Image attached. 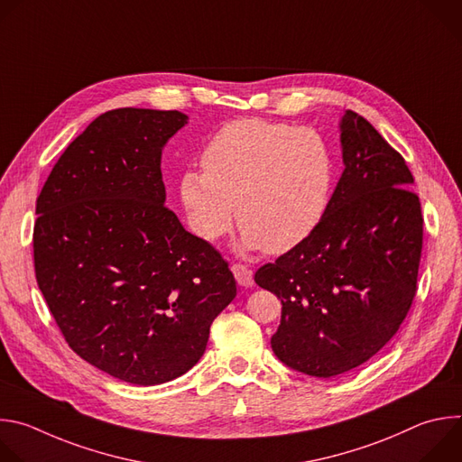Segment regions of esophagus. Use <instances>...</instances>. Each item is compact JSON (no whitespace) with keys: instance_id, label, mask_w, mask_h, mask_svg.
<instances>
[{"instance_id":"1","label":"esophagus","mask_w":462,"mask_h":462,"mask_svg":"<svg viewBox=\"0 0 462 462\" xmlns=\"http://www.w3.org/2000/svg\"><path fill=\"white\" fill-rule=\"evenodd\" d=\"M232 273H234V278H236L237 285H241V287H252L254 285L252 271L248 267L241 265V263H234Z\"/></svg>"}]
</instances>
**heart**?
I'll list each match as a JSON object with an SVG mask.
<instances>
[{"label":"heart","mask_w":462,"mask_h":462,"mask_svg":"<svg viewBox=\"0 0 462 462\" xmlns=\"http://www.w3.org/2000/svg\"><path fill=\"white\" fill-rule=\"evenodd\" d=\"M203 171L179 179L191 230L205 241L237 221L245 250L285 254L323 221L335 189V159L310 127L239 118L219 127L201 153Z\"/></svg>","instance_id":"heart-1"}]
</instances>
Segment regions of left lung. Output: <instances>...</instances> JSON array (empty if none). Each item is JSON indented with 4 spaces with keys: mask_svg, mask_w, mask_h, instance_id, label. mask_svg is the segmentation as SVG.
Segmentation results:
<instances>
[{
    "mask_svg": "<svg viewBox=\"0 0 462 462\" xmlns=\"http://www.w3.org/2000/svg\"><path fill=\"white\" fill-rule=\"evenodd\" d=\"M340 143L346 168L323 221L254 276L283 305L274 355L318 378L362 365L399 331L422 250L420 201L402 155L351 109Z\"/></svg>",
    "mask_w": 462,
    "mask_h": 462,
    "instance_id": "1",
    "label": "left lung"
}]
</instances>
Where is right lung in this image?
Wrapping results in <instances>:
<instances>
[{"label": "right lung", "mask_w": 462, "mask_h": 462, "mask_svg": "<svg viewBox=\"0 0 462 462\" xmlns=\"http://www.w3.org/2000/svg\"><path fill=\"white\" fill-rule=\"evenodd\" d=\"M184 124L180 111L100 115L36 201V282L65 342L135 385L170 382L199 362L237 291L221 254L164 207L161 157Z\"/></svg>", "instance_id": "1"}]
</instances>
